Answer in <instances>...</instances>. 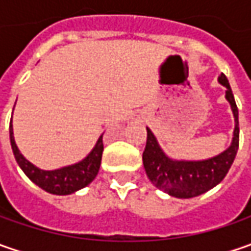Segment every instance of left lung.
<instances>
[{
	"instance_id": "1",
	"label": "left lung",
	"mask_w": 251,
	"mask_h": 251,
	"mask_svg": "<svg viewBox=\"0 0 251 251\" xmlns=\"http://www.w3.org/2000/svg\"><path fill=\"white\" fill-rule=\"evenodd\" d=\"M218 82L226 88L225 98L235 117L230 147L219 155L204 160H175L162 151L153 132L147 128V145L142 162L147 176L155 187L177 198L197 197L219 184L232 166L239 148V111L227 78L221 74Z\"/></svg>"
}]
</instances>
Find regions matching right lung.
I'll use <instances>...</instances> for the list:
<instances>
[{
  "label": "right lung",
  "instance_id": "add662e5",
  "mask_svg": "<svg viewBox=\"0 0 251 251\" xmlns=\"http://www.w3.org/2000/svg\"><path fill=\"white\" fill-rule=\"evenodd\" d=\"M9 138H11V147L14 151L15 159L18 162L19 168L24 170V173L33 181L36 186L43 188L44 191L55 194V196H67L73 194L75 191L86 187L89 183L96 177L99 168H100L101 153H103V135L99 137L95 148L91 153L82 159L81 162L70 165L55 170H42L36 168L33 163H30L19 152L14 138V130H12V119L9 124Z\"/></svg>",
  "mask_w": 251,
  "mask_h": 251
}]
</instances>
